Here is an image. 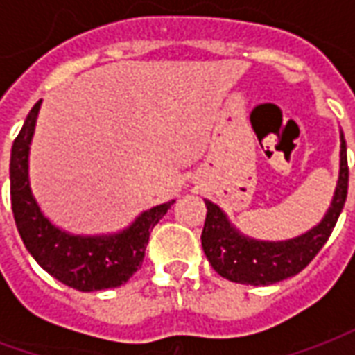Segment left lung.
<instances>
[{
  "label": "left lung",
  "instance_id": "left-lung-1",
  "mask_svg": "<svg viewBox=\"0 0 355 355\" xmlns=\"http://www.w3.org/2000/svg\"><path fill=\"white\" fill-rule=\"evenodd\" d=\"M348 193L346 140L340 131V169L335 193L321 223L297 238L262 241L249 238L230 223L228 215L213 201L205 200L207 216L201 232L203 253L218 275L241 285H272L304 270L321 247L327 243Z\"/></svg>",
  "mask_w": 355,
  "mask_h": 355
}]
</instances>
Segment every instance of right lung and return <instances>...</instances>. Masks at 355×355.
Wrapping results in <instances>:
<instances>
[{"label": "right lung", "mask_w": 355, "mask_h": 355, "mask_svg": "<svg viewBox=\"0 0 355 355\" xmlns=\"http://www.w3.org/2000/svg\"><path fill=\"white\" fill-rule=\"evenodd\" d=\"M42 101L30 110L19 137L12 142L11 205L15 223L28 253L55 279L72 289H114L129 282L142 264L150 230L162 220L175 200L142 211L127 228L116 234L78 236L58 228L43 215L30 188V144Z\"/></svg>", "instance_id": "right-lung-1"}]
</instances>
